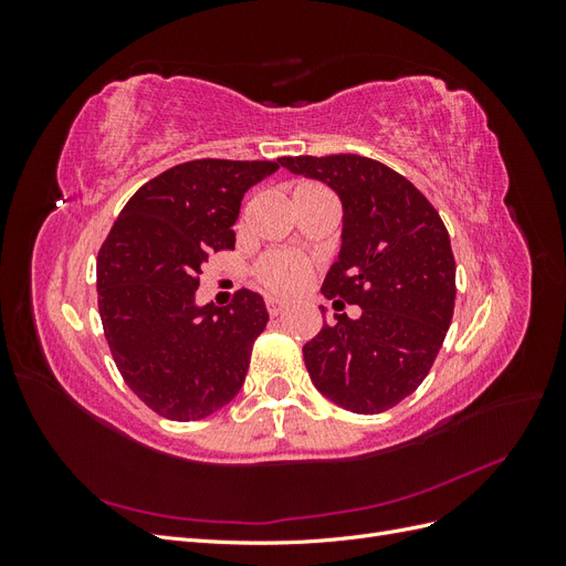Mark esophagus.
<instances>
[{
	"label": "esophagus",
	"mask_w": 566,
	"mask_h": 566,
	"mask_svg": "<svg viewBox=\"0 0 566 566\" xmlns=\"http://www.w3.org/2000/svg\"><path fill=\"white\" fill-rule=\"evenodd\" d=\"M264 304H266V312H269L271 316H279V314L285 310V304L279 302V300H273V297H266Z\"/></svg>",
	"instance_id": "34e87169"
}]
</instances>
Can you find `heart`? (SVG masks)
<instances>
[{"instance_id": "1", "label": "heart", "mask_w": 566, "mask_h": 566, "mask_svg": "<svg viewBox=\"0 0 566 566\" xmlns=\"http://www.w3.org/2000/svg\"><path fill=\"white\" fill-rule=\"evenodd\" d=\"M304 186H316V184H302ZM254 279L264 285L269 293L279 297H293L306 287L312 281L314 262L310 256H304L293 250H269L252 266Z\"/></svg>"}]
</instances>
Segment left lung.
I'll use <instances>...</instances> for the list:
<instances>
[{
  "mask_svg": "<svg viewBox=\"0 0 566 566\" xmlns=\"http://www.w3.org/2000/svg\"><path fill=\"white\" fill-rule=\"evenodd\" d=\"M328 184L342 200L339 260L323 295L361 306L335 314L302 354L312 382L352 413L375 416L413 394L430 373L455 306V260L434 205L391 167L356 153L279 160Z\"/></svg>",
  "mask_w": 566,
  "mask_h": 566,
  "instance_id": "obj_1",
  "label": "left lung"
}]
</instances>
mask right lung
Segmentation results:
<instances>
[{
  "mask_svg": "<svg viewBox=\"0 0 566 566\" xmlns=\"http://www.w3.org/2000/svg\"><path fill=\"white\" fill-rule=\"evenodd\" d=\"M271 160H188L165 169L117 214L96 256L98 314L113 361L153 413L212 416L243 387L254 339L269 321L241 287L224 310L196 306L200 264L233 250V224Z\"/></svg>",
  "mask_w": 566,
  "mask_h": 566,
  "instance_id": "1",
  "label": "right lung"
}]
</instances>
